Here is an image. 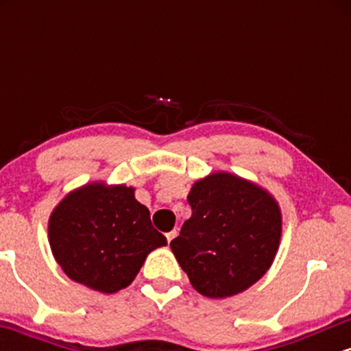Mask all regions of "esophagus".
Listing matches in <instances>:
<instances>
[{
  "label": "esophagus",
  "instance_id": "esophagus-1",
  "mask_svg": "<svg viewBox=\"0 0 351 351\" xmlns=\"http://www.w3.org/2000/svg\"><path fill=\"white\" fill-rule=\"evenodd\" d=\"M176 234H178V232H176V231H170V232H167V239H168V243H171V241L175 239V237H176Z\"/></svg>",
  "mask_w": 351,
  "mask_h": 351
}]
</instances>
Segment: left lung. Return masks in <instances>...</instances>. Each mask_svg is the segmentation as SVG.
Segmentation results:
<instances>
[{
  "label": "left lung",
  "instance_id": "8db88e82",
  "mask_svg": "<svg viewBox=\"0 0 351 351\" xmlns=\"http://www.w3.org/2000/svg\"><path fill=\"white\" fill-rule=\"evenodd\" d=\"M191 217L170 243L201 295L223 299L251 287L279 247L280 209L269 193L229 173L193 184Z\"/></svg>",
  "mask_w": 351,
  "mask_h": 351
}]
</instances>
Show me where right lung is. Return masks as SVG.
Masks as SVG:
<instances>
[{"label":"right lung","instance_id":"1","mask_svg":"<svg viewBox=\"0 0 351 351\" xmlns=\"http://www.w3.org/2000/svg\"><path fill=\"white\" fill-rule=\"evenodd\" d=\"M58 264L74 282L114 293L125 289L153 249L167 237L152 226L150 211L123 184H87L66 196L49 219Z\"/></svg>","mask_w":351,"mask_h":351}]
</instances>
